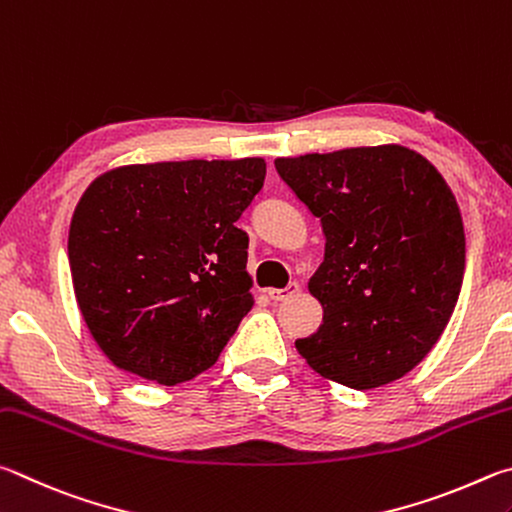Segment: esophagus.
<instances>
[{
  "label": "esophagus",
  "instance_id": "34e87169",
  "mask_svg": "<svg viewBox=\"0 0 512 512\" xmlns=\"http://www.w3.org/2000/svg\"><path fill=\"white\" fill-rule=\"evenodd\" d=\"M299 283H290L288 288H283V290H267V297H270L272 301H285V299H290V297H294V294H299Z\"/></svg>",
  "mask_w": 512,
  "mask_h": 512
}]
</instances>
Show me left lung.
I'll list each match as a JSON object with an SVG mask.
<instances>
[{"label":"left lung","instance_id":"left-lung-1","mask_svg":"<svg viewBox=\"0 0 512 512\" xmlns=\"http://www.w3.org/2000/svg\"><path fill=\"white\" fill-rule=\"evenodd\" d=\"M274 166L326 236L308 283L324 324L297 339V351L321 378L357 391L400 380L436 346L459 301L465 233L452 188L398 143Z\"/></svg>","mask_w":512,"mask_h":512}]
</instances>
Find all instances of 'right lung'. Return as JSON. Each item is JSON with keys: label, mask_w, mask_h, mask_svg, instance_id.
<instances>
[{"label": "right lung", "mask_w": 512, "mask_h": 512, "mask_svg": "<svg viewBox=\"0 0 512 512\" xmlns=\"http://www.w3.org/2000/svg\"><path fill=\"white\" fill-rule=\"evenodd\" d=\"M265 159H188L105 170L69 224L80 315L107 360L164 387L211 369L254 306L236 227Z\"/></svg>", "instance_id": "add662e5"}]
</instances>
